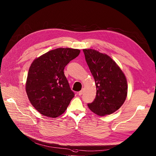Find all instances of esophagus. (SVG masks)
<instances>
[{"label": "esophagus", "instance_id": "34e87169", "mask_svg": "<svg viewBox=\"0 0 156 156\" xmlns=\"http://www.w3.org/2000/svg\"><path fill=\"white\" fill-rule=\"evenodd\" d=\"M83 93H84V90H80L79 92L78 93V94H79V96H81L82 94H83Z\"/></svg>", "mask_w": 156, "mask_h": 156}]
</instances>
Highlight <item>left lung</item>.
<instances>
[{
  "mask_svg": "<svg viewBox=\"0 0 156 156\" xmlns=\"http://www.w3.org/2000/svg\"><path fill=\"white\" fill-rule=\"evenodd\" d=\"M86 61L96 86L94 101L89 108L99 116L110 115L120 108L126 98V77L116 63L109 56L93 49H84Z\"/></svg>",
  "mask_w": 156,
  "mask_h": 156,
  "instance_id": "left-lung-1",
  "label": "left lung"
}]
</instances>
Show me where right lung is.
<instances>
[{
  "mask_svg": "<svg viewBox=\"0 0 156 156\" xmlns=\"http://www.w3.org/2000/svg\"><path fill=\"white\" fill-rule=\"evenodd\" d=\"M80 51L59 48L44 53L31 63L26 90L31 105L41 115L50 118L61 115L74 97L63 70Z\"/></svg>",
  "mask_w": 156,
  "mask_h": 156,
  "instance_id": "right-lung-1",
  "label": "right lung"
}]
</instances>
